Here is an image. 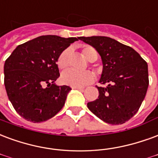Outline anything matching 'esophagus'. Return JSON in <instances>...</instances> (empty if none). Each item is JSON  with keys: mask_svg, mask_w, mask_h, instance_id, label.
Masks as SVG:
<instances>
[{"mask_svg": "<svg viewBox=\"0 0 158 158\" xmlns=\"http://www.w3.org/2000/svg\"><path fill=\"white\" fill-rule=\"evenodd\" d=\"M72 88L77 89H85V87H84V86H73Z\"/></svg>", "mask_w": 158, "mask_h": 158, "instance_id": "1", "label": "esophagus"}]
</instances>
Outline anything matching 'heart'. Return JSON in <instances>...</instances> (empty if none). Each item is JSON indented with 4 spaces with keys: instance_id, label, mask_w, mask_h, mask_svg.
Returning a JSON list of instances; mask_svg holds the SVG:
<instances>
[{
    "instance_id": "b5f03b06",
    "label": "heart",
    "mask_w": 158,
    "mask_h": 158,
    "mask_svg": "<svg viewBox=\"0 0 158 158\" xmlns=\"http://www.w3.org/2000/svg\"><path fill=\"white\" fill-rule=\"evenodd\" d=\"M69 53V48H66L63 50L58 55L57 64L59 69H65L68 67ZM82 53L89 61H94L97 58L96 50L92 47H84L82 48ZM94 79V73L89 70L78 73V72H74L73 70L68 69L62 73L60 80L64 85H70V86H81V85H88L92 82Z\"/></svg>"
}]
</instances>
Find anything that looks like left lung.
I'll return each instance as SVG.
<instances>
[{
    "mask_svg": "<svg viewBox=\"0 0 158 158\" xmlns=\"http://www.w3.org/2000/svg\"><path fill=\"white\" fill-rule=\"evenodd\" d=\"M95 48L103 70L97 87L99 96L87 104L89 110L108 124H123L138 111L148 91V66L138 52L108 37H80Z\"/></svg>",
    "mask_w": 158,
    "mask_h": 158,
    "instance_id": "8db88e82",
    "label": "left lung"
}]
</instances>
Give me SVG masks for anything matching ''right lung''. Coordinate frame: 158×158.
<instances>
[{
	"mask_svg": "<svg viewBox=\"0 0 158 158\" xmlns=\"http://www.w3.org/2000/svg\"><path fill=\"white\" fill-rule=\"evenodd\" d=\"M79 37L40 36L18 45L4 64L6 94L16 111L27 121L42 122L64 106L71 88L58 86V55Z\"/></svg>",
	"mask_w": 158,
	"mask_h": 158,
	"instance_id": "obj_1",
	"label": "right lung"
}]
</instances>
